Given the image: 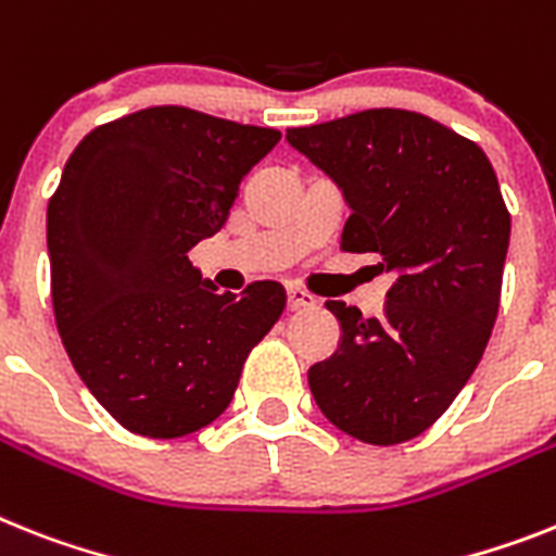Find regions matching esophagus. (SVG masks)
Returning <instances> with one entry per match:
<instances>
[{
	"instance_id": "1",
	"label": "esophagus",
	"mask_w": 556,
	"mask_h": 556,
	"mask_svg": "<svg viewBox=\"0 0 556 556\" xmlns=\"http://www.w3.org/2000/svg\"><path fill=\"white\" fill-rule=\"evenodd\" d=\"M288 305H291V311H300V307H314L316 300L307 291H302V288L291 286L288 288Z\"/></svg>"
}]
</instances>
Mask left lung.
Wrapping results in <instances>:
<instances>
[{
    "label": "left lung",
    "mask_w": 556,
    "mask_h": 556,
    "mask_svg": "<svg viewBox=\"0 0 556 556\" xmlns=\"http://www.w3.org/2000/svg\"><path fill=\"white\" fill-rule=\"evenodd\" d=\"M342 189V249L393 274L384 314L325 302L342 325L307 370L333 427L372 446L404 444L446 413L478 367L497 307L511 217L483 149L409 110H365L286 132Z\"/></svg>",
    "instance_id": "left-lung-1"
}]
</instances>
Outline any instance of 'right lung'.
Here are the masks:
<instances>
[{"mask_svg": "<svg viewBox=\"0 0 556 556\" xmlns=\"http://www.w3.org/2000/svg\"><path fill=\"white\" fill-rule=\"evenodd\" d=\"M279 138L149 106L92 129L64 166L48 206L55 325L87 390L135 435L180 438L212 424L286 311L279 282L220 293L189 263Z\"/></svg>", "mask_w": 556, "mask_h": 556, "instance_id": "right-lung-1", "label": "right lung"}]
</instances>
